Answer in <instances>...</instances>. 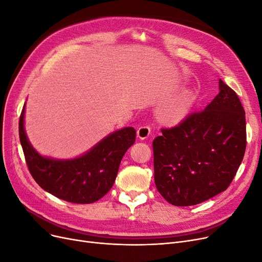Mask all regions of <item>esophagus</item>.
Segmentation results:
<instances>
[{
    "mask_svg": "<svg viewBox=\"0 0 262 262\" xmlns=\"http://www.w3.org/2000/svg\"><path fill=\"white\" fill-rule=\"evenodd\" d=\"M151 135V128L148 127V126H141L137 129V137L141 140L147 139Z\"/></svg>",
    "mask_w": 262,
    "mask_h": 262,
    "instance_id": "obj_1",
    "label": "esophagus"
}]
</instances>
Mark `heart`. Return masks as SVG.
<instances>
[{"label": "heart", "mask_w": 262, "mask_h": 262, "mask_svg": "<svg viewBox=\"0 0 262 262\" xmlns=\"http://www.w3.org/2000/svg\"><path fill=\"white\" fill-rule=\"evenodd\" d=\"M189 114V106L186 103L176 105L175 108L165 116V121L168 124H178L185 120Z\"/></svg>", "instance_id": "obj_1"}]
</instances>
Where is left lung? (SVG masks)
<instances>
[{
    "label": "left lung",
    "mask_w": 262,
    "mask_h": 262,
    "mask_svg": "<svg viewBox=\"0 0 262 262\" xmlns=\"http://www.w3.org/2000/svg\"><path fill=\"white\" fill-rule=\"evenodd\" d=\"M245 149L243 105L219 80V94L204 110L153 140L157 189L171 205L200 204L227 190Z\"/></svg>",
    "instance_id": "8db88e82"
}]
</instances>
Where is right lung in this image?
I'll list each match as a JSON object with an SVG mask.
<instances>
[{
    "mask_svg": "<svg viewBox=\"0 0 262 262\" xmlns=\"http://www.w3.org/2000/svg\"><path fill=\"white\" fill-rule=\"evenodd\" d=\"M26 104L19 120V138L33 179L54 196L75 204H91L110 191L125 152L136 139V130L124 127L105 136L82 156L54 159L38 153L25 129Z\"/></svg>",
    "mask_w": 262,
    "mask_h": 262,
    "instance_id": "obj_1",
    "label": "right lung"
}]
</instances>
